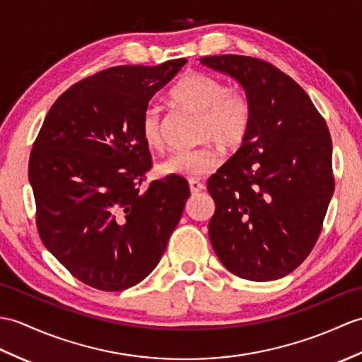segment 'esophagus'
Masks as SVG:
<instances>
[{"label": "esophagus", "mask_w": 362, "mask_h": 362, "mask_svg": "<svg viewBox=\"0 0 362 362\" xmlns=\"http://www.w3.org/2000/svg\"><path fill=\"white\" fill-rule=\"evenodd\" d=\"M204 189H205V187L200 182H197V180H191L189 182V191H191L192 196L200 194V192L204 191Z\"/></svg>", "instance_id": "34e87169"}]
</instances>
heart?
I'll list each match as a JSON object with an SVG mask.
<instances>
[{
  "instance_id": "heart-1",
  "label": "heart",
  "mask_w": 362,
  "mask_h": 362,
  "mask_svg": "<svg viewBox=\"0 0 362 362\" xmlns=\"http://www.w3.org/2000/svg\"><path fill=\"white\" fill-rule=\"evenodd\" d=\"M170 97L179 106L200 114V139L214 140L225 149L238 148L245 140L250 105L243 95L230 92L223 81L202 72H188L175 83ZM140 132L148 148L160 146L162 124L157 107L143 112ZM221 160L219 151L209 145L177 151L157 165V173L166 177L196 179L213 173Z\"/></svg>"
}]
</instances>
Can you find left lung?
Wrapping results in <instances>:
<instances>
[{"mask_svg":"<svg viewBox=\"0 0 362 362\" xmlns=\"http://www.w3.org/2000/svg\"><path fill=\"white\" fill-rule=\"evenodd\" d=\"M200 63L236 80L251 111L242 146L208 180L209 240L233 274L281 279L313 250L333 196L329 128L307 92L270 63L242 55Z\"/></svg>","mask_w":362,"mask_h":362,"instance_id":"1","label":"left lung"}]
</instances>
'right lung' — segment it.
I'll return each instance as SVG.
<instances>
[{
  "label": "right lung",
  "mask_w": 362,
  "mask_h": 362,
  "mask_svg": "<svg viewBox=\"0 0 362 362\" xmlns=\"http://www.w3.org/2000/svg\"><path fill=\"white\" fill-rule=\"evenodd\" d=\"M187 63L115 66L81 80L49 109L29 160L45 247L78 281L122 291L157 267L189 197L165 177L140 191L151 154L140 122Z\"/></svg>",
  "instance_id": "right-lung-1"
}]
</instances>
